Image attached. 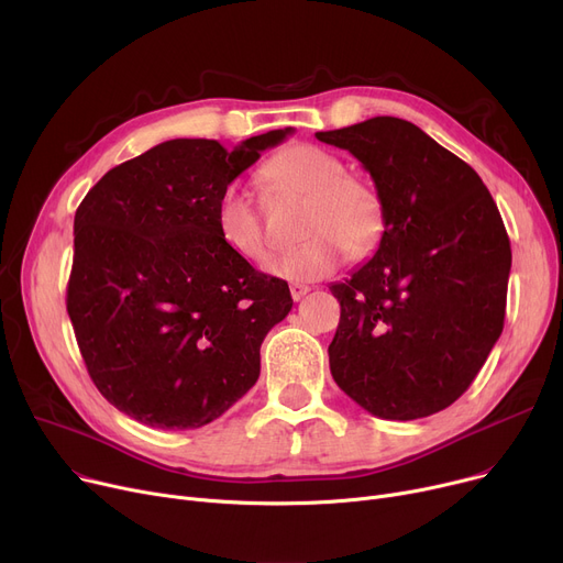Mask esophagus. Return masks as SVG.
I'll list each match as a JSON object with an SVG mask.
<instances>
[{"instance_id":"obj_1","label":"esophagus","mask_w":563,"mask_h":563,"mask_svg":"<svg viewBox=\"0 0 563 563\" xmlns=\"http://www.w3.org/2000/svg\"><path fill=\"white\" fill-rule=\"evenodd\" d=\"M308 291H310V287L303 285V283H291L289 285V294H291L294 301H301Z\"/></svg>"}]
</instances>
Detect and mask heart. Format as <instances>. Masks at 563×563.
Masks as SVG:
<instances>
[{"mask_svg":"<svg viewBox=\"0 0 563 563\" xmlns=\"http://www.w3.org/2000/svg\"><path fill=\"white\" fill-rule=\"evenodd\" d=\"M264 183L287 200H303L299 234L303 242L266 260L264 272L283 280L314 283L331 276L342 253L367 255L386 228L378 191L346 175L333 153L310 143H291L262 168ZM217 228L230 251L249 262H262L269 251L264 217L242 187L230 185L217 200Z\"/></svg>","mask_w":563,"mask_h":563,"instance_id":"heart-1","label":"heart"}]
</instances>
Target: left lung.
Listing matches in <instances>:
<instances>
[{"instance_id": "left-lung-1", "label": "left lung", "mask_w": 563, "mask_h": 563, "mask_svg": "<svg viewBox=\"0 0 563 563\" xmlns=\"http://www.w3.org/2000/svg\"><path fill=\"white\" fill-rule=\"evenodd\" d=\"M356 157L386 210L378 251L331 287L338 386L383 420L452 406L505 329L511 244L475 168L401 118L317 132Z\"/></svg>"}]
</instances>
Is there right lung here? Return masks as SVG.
<instances>
[{"mask_svg": "<svg viewBox=\"0 0 563 563\" xmlns=\"http://www.w3.org/2000/svg\"><path fill=\"white\" fill-rule=\"evenodd\" d=\"M287 134L232 151L164 141L111 168L77 207L66 308L88 376L136 422L198 429L255 386L260 344L291 297L225 246L217 200Z\"/></svg>", "mask_w": 563, "mask_h": 563, "instance_id": "1", "label": "right lung"}]
</instances>
